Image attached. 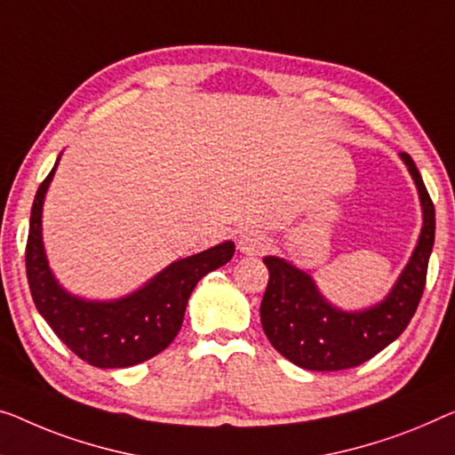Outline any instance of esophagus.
I'll use <instances>...</instances> for the list:
<instances>
[{
	"label": "esophagus",
	"instance_id": "obj_1",
	"mask_svg": "<svg viewBox=\"0 0 455 455\" xmlns=\"http://www.w3.org/2000/svg\"><path fill=\"white\" fill-rule=\"evenodd\" d=\"M269 236L259 233V230H249V233L241 235L239 239V249L247 255H259L266 249H269Z\"/></svg>",
	"mask_w": 455,
	"mask_h": 455
}]
</instances>
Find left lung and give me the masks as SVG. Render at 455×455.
<instances>
[{
	"instance_id": "obj_1",
	"label": "left lung",
	"mask_w": 455,
	"mask_h": 455,
	"mask_svg": "<svg viewBox=\"0 0 455 455\" xmlns=\"http://www.w3.org/2000/svg\"><path fill=\"white\" fill-rule=\"evenodd\" d=\"M423 204V230L409 266L384 302L363 313H341L324 302L310 275L277 257H266L269 282L261 300V324L269 343L304 370L335 371L368 362L403 333L421 302L427 266L435 241V206L421 173L403 153Z\"/></svg>"
}]
</instances>
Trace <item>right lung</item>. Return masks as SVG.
<instances>
[{"mask_svg":"<svg viewBox=\"0 0 455 455\" xmlns=\"http://www.w3.org/2000/svg\"><path fill=\"white\" fill-rule=\"evenodd\" d=\"M54 169L38 186L26 241V275L38 313L60 341L96 368H128L161 354L180 333L188 298L208 271L225 266L235 243H222L163 269L145 288L114 302H85L59 288L43 249V202Z\"/></svg>","mask_w":455,"mask_h":455,"instance_id":"1","label":"right lung"}]
</instances>
